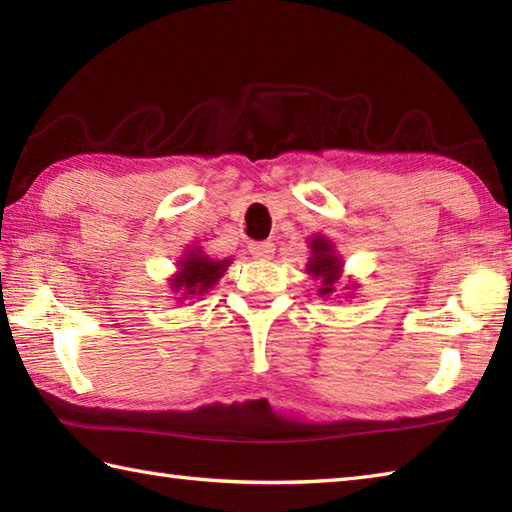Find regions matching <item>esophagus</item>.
I'll return each mask as SVG.
<instances>
[{
    "mask_svg": "<svg viewBox=\"0 0 512 512\" xmlns=\"http://www.w3.org/2000/svg\"><path fill=\"white\" fill-rule=\"evenodd\" d=\"M248 253L255 259H270L275 255V244L273 242H250Z\"/></svg>",
    "mask_w": 512,
    "mask_h": 512,
    "instance_id": "1",
    "label": "esophagus"
}]
</instances>
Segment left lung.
Listing matches in <instances>:
<instances>
[{
	"mask_svg": "<svg viewBox=\"0 0 512 512\" xmlns=\"http://www.w3.org/2000/svg\"><path fill=\"white\" fill-rule=\"evenodd\" d=\"M343 268V259L334 253L328 237L317 235L310 239V262L306 266L312 279H319V297H332L336 292Z\"/></svg>",
	"mask_w": 512,
	"mask_h": 512,
	"instance_id": "1",
	"label": "left lung"
}]
</instances>
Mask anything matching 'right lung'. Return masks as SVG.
Here are the masks:
<instances>
[{
	"instance_id": "obj_1",
	"label": "right lung",
	"mask_w": 512,
	"mask_h": 512,
	"mask_svg": "<svg viewBox=\"0 0 512 512\" xmlns=\"http://www.w3.org/2000/svg\"><path fill=\"white\" fill-rule=\"evenodd\" d=\"M231 264V259H211L202 253V248H189L180 257L178 273L169 279L171 290L176 292L178 301H189L193 297L204 295L211 290L217 279L224 275V270Z\"/></svg>"
}]
</instances>
